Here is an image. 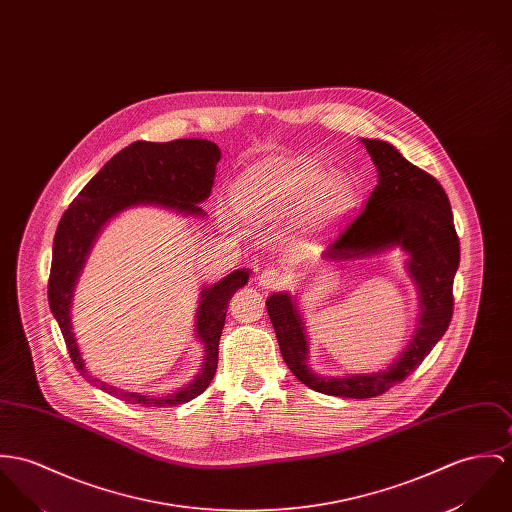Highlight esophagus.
Masks as SVG:
<instances>
[{
	"label": "esophagus",
	"mask_w": 512,
	"mask_h": 512,
	"mask_svg": "<svg viewBox=\"0 0 512 512\" xmlns=\"http://www.w3.org/2000/svg\"><path fill=\"white\" fill-rule=\"evenodd\" d=\"M283 281V274L276 270V268H266V270H262L260 274H258V285H262V287H266V289H270V287H276Z\"/></svg>",
	"instance_id": "1"
}]
</instances>
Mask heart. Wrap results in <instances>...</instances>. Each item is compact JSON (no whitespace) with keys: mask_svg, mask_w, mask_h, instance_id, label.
I'll return each mask as SVG.
<instances>
[{"mask_svg":"<svg viewBox=\"0 0 512 512\" xmlns=\"http://www.w3.org/2000/svg\"><path fill=\"white\" fill-rule=\"evenodd\" d=\"M356 186L344 172L326 174L311 158L264 162L248 168L233 189L238 213L250 219L281 217L303 205V225L326 231L352 209Z\"/></svg>","mask_w":512,"mask_h":512,"instance_id":"heart-1","label":"heart"}]
</instances>
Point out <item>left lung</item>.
Returning <instances> with one entry per match:
<instances>
[{"mask_svg":"<svg viewBox=\"0 0 512 512\" xmlns=\"http://www.w3.org/2000/svg\"><path fill=\"white\" fill-rule=\"evenodd\" d=\"M362 144L377 168V186L366 205L338 227L321 258L350 262L403 250L405 270L419 293V317L411 340L385 370L323 375L309 364V336L297 297L289 291H274L266 299L287 368L307 387L346 399L377 397L417 370L448 330L454 276L460 266V238L442 186L393 144L377 139H362Z\"/></svg>","mask_w":512,"mask_h":512,"instance_id":"left-lung-1","label":"left lung"}]
</instances>
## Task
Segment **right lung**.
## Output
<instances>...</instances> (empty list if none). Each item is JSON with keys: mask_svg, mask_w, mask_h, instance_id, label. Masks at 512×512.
<instances>
[{"mask_svg": "<svg viewBox=\"0 0 512 512\" xmlns=\"http://www.w3.org/2000/svg\"><path fill=\"white\" fill-rule=\"evenodd\" d=\"M221 150L215 142L180 139L172 142L137 140L117 152L78 193L62 215L52 244L48 305L62 330L74 366L93 387L140 407H176L201 395L217 370L219 338L227 305L236 289L248 283L250 270H234L215 283L203 285L195 311V338L203 344L199 373L168 395H142L99 381L86 370L72 326V299L97 236L127 209L160 207L189 219H203L201 203L211 195Z\"/></svg>", "mask_w": 512, "mask_h": 512, "instance_id": "add662e5", "label": "right lung"}]
</instances>
